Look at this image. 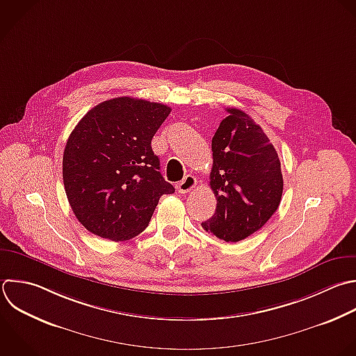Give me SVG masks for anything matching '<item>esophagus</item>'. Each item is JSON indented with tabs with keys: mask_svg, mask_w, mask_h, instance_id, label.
I'll return each mask as SVG.
<instances>
[{
	"mask_svg": "<svg viewBox=\"0 0 356 356\" xmlns=\"http://www.w3.org/2000/svg\"><path fill=\"white\" fill-rule=\"evenodd\" d=\"M196 178L193 175H186L178 185H177V189L179 193H188L191 192L195 186H196Z\"/></svg>",
	"mask_w": 356,
	"mask_h": 356,
	"instance_id": "esophagus-1",
	"label": "esophagus"
}]
</instances>
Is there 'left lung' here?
<instances>
[{
    "label": "left lung",
    "instance_id": "left-lung-1",
    "mask_svg": "<svg viewBox=\"0 0 356 356\" xmlns=\"http://www.w3.org/2000/svg\"><path fill=\"white\" fill-rule=\"evenodd\" d=\"M227 113L211 140L210 188L217 207L202 227L225 242H238L275 213L284 182L278 154L263 129L242 110Z\"/></svg>",
    "mask_w": 356,
    "mask_h": 356
}]
</instances>
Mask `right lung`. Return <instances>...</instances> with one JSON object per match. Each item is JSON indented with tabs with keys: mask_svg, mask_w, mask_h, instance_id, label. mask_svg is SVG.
Listing matches in <instances>:
<instances>
[{
	"mask_svg": "<svg viewBox=\"0 0 356 356\" xmlns=\"http://www.w3.org/2000/svg\"><path fill=\"white\" fill-rule=\"evenodd\" d=\"M171 108L115 97L92 108L68 138L63 178L71 209L92 234L115 242L139 235L174 186L160 174L152 139Z\"/></svg>",
	"mask_w": 356,
	"mask_h": 356,
	"instance_id": "add662e5",
	"label": "right lung"
}]
</instances>
